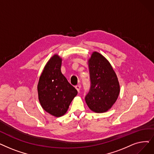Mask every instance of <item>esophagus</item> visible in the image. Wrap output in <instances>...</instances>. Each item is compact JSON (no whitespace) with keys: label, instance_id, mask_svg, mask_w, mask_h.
<instances>
[{"label":"esophagus","instance_id":"34e87169","mask_svg":"<svg viewBox=\"0 0 154 154\" xmlns=\"http://www.w3.org/2000/svg\"><path fill=\"white\" fill-rule=\"evenodd\" d=\"M75 88H76V89L77 90V91H78V92H79V91H80V90H81V85H80V84H78V85H77L75 86Z\"/></svg>","mask_w":154,"mask_h":154}]
</instances>
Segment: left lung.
I'll list each match as a JSON object with an SVG mask.
<instances>
[{
  "label": "left lung",
  "instance_id": "left-lung-1",
  "mask_svg": "<svg viewBox=\"0 0 154 154\" xmlns=\"http://www.w3.org/2000/svg\"><path fill=\"white\" fill-rule=\"evenodd\" d=\"M91 87L85 97L90 109L103 112L110 109L118 99L119 84L109 62L100 53L94 52L89 60Z\"/></svg>",
  "mask_w": 154,
  "mask_h": 154
}]
</instances>
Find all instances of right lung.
<instances>
[{"mask_svg":"<svg viewBox=\"0 0 154 154\" xmlns=\"http://www.w3.org/2000/svg\"><path fill=\"white\" fill-rule=\"evenodd\" d=\"M62 59L52 57L45 65L38 85V98L42 108L51 115L65 114L77 91L61 72Z\"/></svg>","mask_w":154,"mask_h":154,"instance_id":"1","label":"right lung"}]
</instances>
